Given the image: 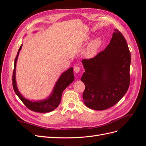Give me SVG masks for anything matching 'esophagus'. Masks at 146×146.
I'll return each instance as SVG.
<instances>
[{
  "mask_svg": "<svg viewBox=\"0 0 146 146\" xmlns=\"http://www.w3.org/2000/svg\"><path fill=\"white\" fill-rule=\"evenodd\" d=\"M74 72H76V73H78L79 72H80V68L79 67V66H74Z\"/></svg>",
  "mask_w": 146,
  "mask_h": 146,
  "instance_id": "34e87169",
  "label": "esophagus"
}]
</instances>
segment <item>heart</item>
I'll list each match as a JSON object with an SVG mask.
<instances>
[{
	"label": "heart",
	"instance_id": "b5f03b06",
	"mask_svg": "<svg viewBox=\"0 0 146 146\" xmlns=\"http://www.w3.org/2000/svg\"><path fill=\"white\" fill-rule=\"evenodd\" d=\"M102 44L100 38H96L92 40L88 46L85 52V55L88 58H92L96 55L99 47Z\"/></svg>",
	"mask_w": 146,
	"mask_h": 146
}]
</instances>
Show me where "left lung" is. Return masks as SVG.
Here are the masks:
<instances>
[{
    "mask_svg": "<svg viewBox=\"0 0 146 146\" xmlns=\"http://www.w3.org/2000/svg\"><path fill=\"white\" fill-rule=\"evenodd\" d=\"M85 72L83 99L87 107L104 110L116 104L130 85L131 55L125 38L114 30L105 50L94 58L82 61Z\"/></svg>",
    "mask_w": 146,
    "mask_h": 146,
    "instance_id": "1",
    "label": "left lung"
}]
</instances>
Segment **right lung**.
<instances>
[{
  "mask_svg": "<svg viewBox=\"0 0 146 146\" xmlns=\"http://www.w3.org/2000/svg\"><path fill=\"white\" fill-rule=\"evenodd\" d=\"M22 44L17 52L16 58L15 60L14 64V70L13 74V87L16 94L18 96V98L23 102V104L27 107L29 110L32 111L38 112V113H47L50 112L56 109L59 105L61 96L63 91L67 88L70 83L74 80V76L73 72V68H70L67 70H66L58 78L55 85L54 88V90L50 96L46 99L42 100H38L32 102L29 100L22 96L19 91L17 89L16 82V66L17 60V57L19 54V52L21 49Z\"/></svg>",
  "mask_w": 146,
  "mask_h": 146,
  "instance_id": "1",
  "label": "right lung"
}]
</instances>
